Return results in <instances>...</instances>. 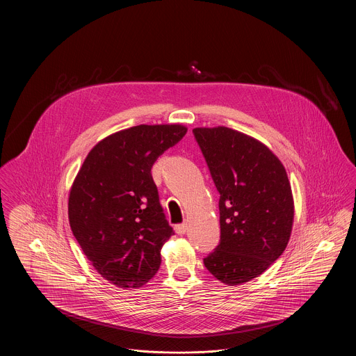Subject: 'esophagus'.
Wrapping results in <instances>:
<instances>
[{
  "label": "esophagus",
  "mask_w": 356,
  "mask_h": 356,
  "mask_svg": "<svg viewBox=\"0 0 356 356\" xmlns=\"http://www.w3.org/2000/svg\"><path fill=\"white\" fill-rule=\"evenodd\" d=\"M175 230H176V233L177 234H184L186 232H187V223H179V225H176L175 226Z\"/></svg>",
  "instance_id": "obj_1"
}]
</instances>
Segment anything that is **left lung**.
I'll return each mask as SVG.
<instances>
[{"label": "left lung", "mask_w": 356, "mask_h": 356, "mask_svg": "<svg viewBox=\"0 0 356 356\" xmlns=\"http://www.w3.org/2000/svg\"><path fill=\"white\" fill-rule=\"evenodd\" d=\"M219 192L220 241L206 268L236 286L263 274L283 253L294 220L283 164L260 140L229 127L192 130Z\"/></svg>", "instance_id": "left-lung-1"}]
</instances>
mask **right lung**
<instances>
[{"mask_svg":"<svg viewBox=\"0 0 356 356\" xmlns=\"http://www.w3.org/2000/svg\"><path fill=\"white\" fill-rule=\"evenodd\" d=\"M186 133L181 124H139L111 134L89 152L74 179L72 232L95 270L118 287H140L160 268L173 229L152 166Z\"/></svg>","mask_w":356,"mask_h":356,"instance_id":"obj_1","label":"right lung"}]
</instances>
